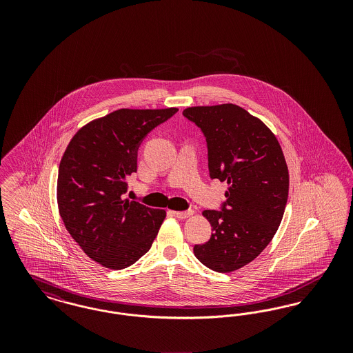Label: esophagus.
Returning <instances> with one entry per match:
<instances>
[{
  "mask_svg": "<svg viewBox=\"0 0 353 353\" xmlns=\"http://www.w3.org/2000/svg\"><path fill=\"white\" fill-rule=\"evenodd\" d=\"M193 213H194V212L190 210V209H189V210H185V212H173V214H174L177 219H188V217L193 216Z\"/></svg>",
  "mask_w": 353,
  "mask_h": 353,
  "instance_id": "obj_1",
  "label": "esophagus"
}]
</instances>
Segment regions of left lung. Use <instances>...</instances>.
I'll return each instance as SVG.
<instances>
[{"label": "left lung", "instance_id": "obj_1", "mask_svg": "<svg viewBox=\"0 0 353 353\" xmlns=\"http://www.w3.org/2000/svg\"><path fill=\"white\" fill-rule=\"evenodd\" d=\"M206 139L210 179L228 183L221 210H203L212 225L196 258L213 271L250 263L269 245L283 219L288 169L282 148L263 121L232 103L189 107L183 112Z\"/></svg>", "mask_w": 353, "mask_h": 353}]
</instances>
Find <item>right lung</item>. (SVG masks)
Here are the masks:
<instances>
[{"label":"right lung","instance_id":"1","mask_svg":"<svg viewBox=\"0 0 353 353\" xmlns=\"http://www.w3.org/2000/svg\"><path fill=\"white\" fill-rule=\"evenodd\" d=\"M179 108H121L82 127L63 153L57 200L62 221L91 259L111 270L134 265L151 249L165 210L124 200L137 150Z\"/></svg>","mask_w":353,"mask_h":353}]
</instances>
